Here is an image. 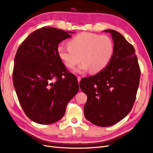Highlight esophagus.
Masks as SVG:
<instances>
[{
  "mask_svg": "<svg viewBox=\"0 0 153 153\" xmlns=\"http://www.w3.org/2000/svg\"><path fill=\"white\" fill-rule=\"evenodd\" d=\"M81 77L80 76H77V81H78V83H79L80 81H81Z\"/></svg>",
  "mask_w": 153,
  "mask_h": 153,
  "instance_id": "1",
  "label": "esophagus"
}]
</instances>
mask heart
<instances>
[{
    "mask_svg": "<svg viewBox=\"0 0 153 153\" xmlns=\"http://www.w3.org/2000/svg\"><path fill=\"white\" fill-rule=\"evenodd\" d=\"M68 45L58 47V56L66 67L71 69L81 59L83 62L76 69V72L88 69L92 73L101 71L110 62L114 52L112 39L105 35L82 32L70 39Z\"/></svg>",
    "mask_w": 153,
    "mask_h": 153,
    "instance_id": "b5f03b06",
    "label": "heart"
}]
</instances>
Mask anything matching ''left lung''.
<instances>
[{"mask_svg": "<svg viewBox=\"0 0 153 153\" xmlns=\"http://www.w3.org/2000/svg\"><path fill=\"white\" fill-rule=\"evenodd\" d=\"M110 33L114 52L108 65L96 75L82 79L80 88L87 96L84 114L100 127H108L126 116L136 100L140 69L135 50L117 31Z\"/></svg>", "mask_w": 153, "mask_h": 153, "instance_id": "1", "label": "left lung"}]
</instances>
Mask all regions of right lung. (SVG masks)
<instances>
[{"mask_svg":"<svg viewBox=\"0 0 153 153\" xmlns=\"http://www.w3.org/2000/svg\"><path fill=\"white\" fill-rule=\"evenodd\" d=\"M73 33L44 27L31 33L17 51L13 86L26 115L37 123L61 120L79 91L76 76L66 70L57 52L59 42Z\"/></svg>","mask_w":153,"mask_h":153,"instance_id":"1","label":"right lung"}]
</instances>
